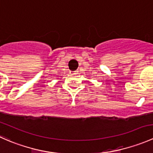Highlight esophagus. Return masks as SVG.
Wrapping results in <instances>:
<instances>
[{
  "label": "esophagus",
  "mask_w": 153,
  "mask_h": 153,
  "mask_svg": "<svg viewBox=\"0 0 153 153\" xmlns=\"http://www.w3.org/2000/svg\"><path fill=\"white\" fill-rule=\"evenodd\" d=\"M77 72H78V71H77ZM77 72H72V74H77V73H76Z\"/></svg>",
  "instance_id": "1"
}]
</instances>
